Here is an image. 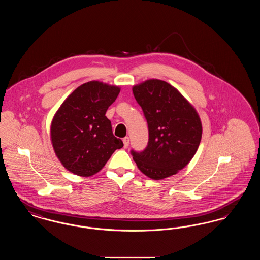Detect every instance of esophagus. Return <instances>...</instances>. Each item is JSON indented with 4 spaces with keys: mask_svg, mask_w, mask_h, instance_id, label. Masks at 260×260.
Segmentation results:
<instances>
[{
    "mask_svg": "<svg viewBox=\"0 0 260 260\" xmlns=\"http://www.w3.org/2000/svg\"><path fill=\"white\" fill-rule=\"evenodd\" d=\"M123 142H124V148H126L128 146V144H129V138L127 136L124 137V139H123Z\"/></svg>",
    "mask_w": 260,
    "mask_h": 260,
    "instance_id": "esophagus-1",
    "label": "esophagus"
}]
</instances>
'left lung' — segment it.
I'll return each instance as SVG.
<instances>
[{
	"label": "left lung",
	"instance_id": "1",
	"mask_svg": "<svg viewBox=\"0 0 260 260\" xmlns=\"http://www.w3.org/2000/svg\"><path fill=\"white\" fill-rule=\"evenodd\" d=\"M147 120L148 145L132 150L141 173L155 180L174 175L185 168L198 150L203 127L198 112L172 85L150 79L133 87Z\"/></svg>",
	"mask_w": 260,
	"mask_h": 260
}]
</instances>
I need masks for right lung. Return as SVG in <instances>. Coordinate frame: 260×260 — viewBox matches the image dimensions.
Masks as SVG:
<instances>
[{
	"mask_svg": "<svg viewBox=\"0 0 260 260\" xmlns=\"http://www.w3.org/2000/svg\"><path fill=\"white\" fill-rule=\"evenodd\" d=\"M121 88L99 81L77 87L63 101L50 124V140L63 167L79 176L99 173L124 143L105 116Z\"/></svg>",
	"mask_w": 260,
	"mask_h": 260,
	"instance_id": "obj_1",
	"label": "right lung"
}]
</instances>
